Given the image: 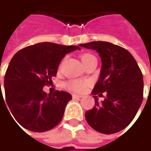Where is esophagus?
I'll list each match as a JSON object with an SVG mask.
<instances>
[{
  "label": "esophagus",
  "instance_id": "34e87169",
  "mask_svg": "<svg viewBox=\"0 0 151 151\" xmlns=\"http://www.w3.org/2000/svg\"><path fill=\"white\" fill-rule=\"evenodd\" d=\"M72 97H73V99H74V100H80L81 98H82V96H81V95H78V94H73V95H72Z\"/></svg>",
  "mask_w": 151,
  "mask_h": 151
}]
</instances>
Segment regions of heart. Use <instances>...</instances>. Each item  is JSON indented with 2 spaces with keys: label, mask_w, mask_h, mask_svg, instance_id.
Instances as JSON below:
<instances>
[{
  "label": "heart",
  "mask_w": 151,
  "mask_h": 151,
  "mask_svg": "<svg viewBox=\"0 0 151 151\" xmlns=\"http://www.w3.org/2000/svg\"><path fill=\"white\" fill-rule=\"evenodd\" d=\"M88 56H91V55H88V54H86V55H83L81 57V59L84 58H87ZM88 86V81H79V80H73V81H69L67 83V88L72 90L74 92H77V93H81V92H84L87 88Z\"/></svg>",
  "instance_id": "obj_1"
}]
</instances>
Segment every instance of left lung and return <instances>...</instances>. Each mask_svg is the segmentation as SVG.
Masks as SVG:
<instances>
[{
	"label": "left lung",
	"mask_w": 151,
	"mask_h": 151,
	"mask_svg": "<svg viewBox=\"0 0 151 151\" xmlns=\"http://www.w3.org/2000/svg\"><path fill=\"white\" fill-rule=\"evenodd\" d=\"M79 46L99 53L101 69L92 91L94 106L87 111L88 124L104 134H113L124 129L133 120L144 94L143 75L132 55L125 49L109 42L93 41ZM106 93L101 103L98 97Z\"/></svg>",
	"instance_id": "left-lung-1"
}]
</instances>
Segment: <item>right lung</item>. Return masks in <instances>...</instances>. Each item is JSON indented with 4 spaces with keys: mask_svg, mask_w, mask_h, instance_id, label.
Returning a JSON list of instances; mask_svg holds the SVG:
<instances>
[{
    "mask_svg": "<svg viewBox=\"0 0 151 151\" xmlns=\"http://www.w3.org/2000/svg\"><path fill=\"white\" fill-rule=\"evenodd\" d=\"M76 50L81 49L38 43L19 50L11 59L4 78L6 100L2 98L15 120L25 129L43 132L62 120L71 94L64 91L46 93L43 88L57 76L65 55Z\"/></svg>",
    "mask_w": 151,
    "mask_h": 151,
    "instance_id": "add662e5",
    "label": "right lung"
}]
</instances>
